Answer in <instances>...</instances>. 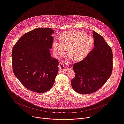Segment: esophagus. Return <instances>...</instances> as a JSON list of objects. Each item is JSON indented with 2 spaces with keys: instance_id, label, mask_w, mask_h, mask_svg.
<instances>
[{
  "instance_id": "1",
  "label": "esophagus",
  "mask_w": 124,
  "mask_h": 124,
  "mask_svg": "<svg viewBox=\"0 0 124 124\" xmlns=\"http://www.w3.org/2000/svg\"><path fill=\"white\" fill-rule=\"evenodd\" d=\"M71 64L70 62H66L64 63H61L60 64V69L59 71L61 72L64 70H69L70 67H71Z\"/></svg>"
}]
</instances>
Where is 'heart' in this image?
<instances>
[{"label": "heart", "instance_id": "b5f03b06", "mask_svg": "<svg viewBox=\"0 0 124 124\" xmlns=\"http://www.w3.org/2000/svg\"><path fill=\"white\" fill-rule=\"evenodd\" d=\"M94 43V39L91 35L80 31L66 32L60 36V40H55L53 48L55 56L61 58L69 52L75 60L83 59L89 54Z\"/></svg>", "mask_w": 124, "mask_h": 124}]
</instances>
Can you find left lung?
I'll list each match as a JSON object with an SVG mask.
<instances>
[{
  "label": "left lung",
  "mask_w": 124,
  "mask_h": 124,
  "mask_svg": "<svg viewBox=\"0 0 124 124\" xmlns=\"http://www.w3.org/2000/svg\"><path fill=\"white\" fill-rule=\"evenodd\" d=\"M94 48L84 60L75 63V77L71 80L75 91L81 94H89L101 88L112 74L113 53L103 38L93 31Z\"/></svg>",
  "instance_id": "1"
}]
</instances>
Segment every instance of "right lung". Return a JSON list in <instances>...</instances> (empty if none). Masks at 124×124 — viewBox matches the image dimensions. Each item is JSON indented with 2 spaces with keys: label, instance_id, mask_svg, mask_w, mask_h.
<instances>
[{
  "label": "right lung",
  "instance_id": "1",
  "mask_svg": "<svg viewBox=\"0 0 124 124\" xmlns=\"http://www.w3.org/2000/svg\"><path fill=\"white\" fill-rule=\"evenodd\" d=\"M54 31L39 28L23 35L12 51L15 76L27 89L44 93L52 88L58 74V60L51 57Z\"/></svg>",
  "mask_w": 124,
  "mask_h": 124
}]
</instances>
